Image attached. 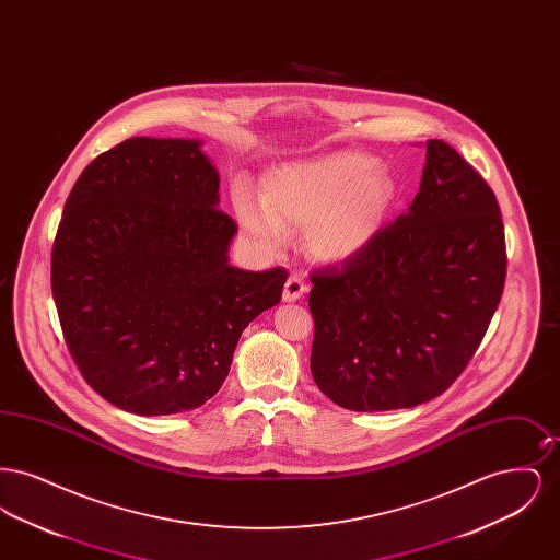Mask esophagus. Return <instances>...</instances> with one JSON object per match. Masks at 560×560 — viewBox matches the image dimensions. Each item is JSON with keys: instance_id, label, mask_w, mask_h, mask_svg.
<instances>
[{"instance_id": "1", "label": "esophagus", "mask_w": 560, "mask_h": 560, "mask_svg": "<svg viewBox=\"0 0 560 560\" xmlns=\"http://www.w3.org/2000/svg\"><path fill=\"white\" fill-rule=\"evenodd\" d=\"M306 292H308V285H306L300 277L292 275V277L285 281V288H283V300H285V302H295V300H300V298H302Z\"/></svg>"}]
</instances>
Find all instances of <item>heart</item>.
I'll use <instances>...</instances> for the list:
<instances>
[{
    "mask_svg": "<svg viewBox=\"0 0 560 560\" xmlns=\"http://www.w3.org/2000/svg\"><path fill=\"white\" fill-rule=\"evenodd\" d=\"M395 197V180L372 155L336 151L270 170L262 195L241 183L233 201L243 231L262 252H281L293 229H304L315 260L347 265L370 249Z\"/></svg>",
    "mask_w": 560,
    "mask_h": 560,
    "instance_id": "obj_1",
    "label": "heart"
}]
</instances>
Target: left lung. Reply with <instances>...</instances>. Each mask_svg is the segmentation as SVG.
I'll list each match as a JSON object with an SVG mask.
<instances>
[{
  "instance_id": "obj_1",
  "label": "left lung",
  "mask_w": 560,
  "mask_h": 560,
  "mask_svg": "<svg viewBox=\"0 0 560 560\" xmlns=\"http://www.w3.org/2000/svg\"><path fill=\"white\" fill-rule=\"evenodd\" d=\"M311 281V372L325 397L370 413L434 399L477 352L504 292L498 199L432 138L409 210L357 260Z\"/></svg>"
}]
</instances>
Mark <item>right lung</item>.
Wrapping results in <instances>:
<instances>
[{
	"label": "right lung",
	"instance_id": "add662e5",
	"mask_svg": "<svg viewBox=\"0 0 560 560\" xmlns=\"http://www.w3.org/2000/svg\"><path fill=\"white\" fill-rule=\"evenodd\" d=\"M195 138L136 136L92 161L52 249L65 342L85 382L136 416L212 399L243 329L281 302L288 272L231 267L237 224Z\"/></svg>",
	"mask_w": 560,
	"mask_h": 560
}]
</instances>
